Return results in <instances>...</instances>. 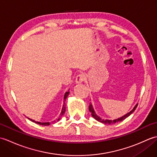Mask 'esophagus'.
<instances>
[{"mask_svg": "<svg viewBox=\"0 0 157 157\" xmlns=\"http://www.w3.org/2000/svg\"><path fill=\"white\" fill-rule=\"evenodd\" d=\"M86 79V75L84 73H80L77 75L75 79V82L77 84H80L82 82H84Z\"/></svg>", "mask_w": 157, "mask_h": 157, "instance_id": "34e87169", "label": "esophagus"}]
</instances>
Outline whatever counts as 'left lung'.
Listing matches in <instances>:
<instances>
[{"label":"left lung","mask_w":157,"mask_h":157,"mask_svg":"<svg viewBox=\"0 0 157 157\" xmlns=\"http://www.w3.org/2000/svg\"><path fill=\"white\" fill-rule=\"evenodd\" d=\"M137 106H138V104H136L131 111H129V113H127V114L122 116L121 117L118 118V119H114V120L104 119H102L101 117H100L98 115H96V113H95L94 110V108H93V106H92V105L91 104V103H90V106H89V111H90V112L91 113V115H92V116L93 117H94L96 120H97L98 121L101 122L102 123H105V124H114V123H115L121 121H123V120H124L125 119H126L127 117H128L130 115L132 114V113L134 112L136 109L137 108Z\"/></svg>","instance_id":"1"}]
</instances>
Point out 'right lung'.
Returning <instances> with one entry per match:
<instances>
[{"instance_id":"add662e5","label":"right lung","mask_w":157,"mask_h":157,"mask_svg":"<svg viewBox=\"0 0 157 157\" xmlns=\"http://www.w3.org/2000/svg\"><path fill=\"white\" fill-rule=\"evenodd\" d=\"M69 91L65 92V95H64V101H65V99L67 98V96L69 95ZM65 112V102H64V104H63V105L62 111H61V114H60V116L57 119H56V120H55V121H53L52 123H55V122H56V121H59V120L61 119V117H62V115H63V114H64ZM28 119L31 120L32 121L34 122V123H37V124L41 125H46H46H50V122H44V123H42V122H39V121H35L34 120H32V119H29V118H28Z\"/></svg>"}]
</instances>
